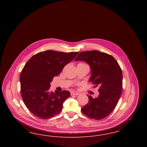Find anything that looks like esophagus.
Wrapping results in <instances>:
<instances>
[{
    "label": "esophagus",
    "mask_w": 147,
    "mask_h": 147,
    "mask_svg": "<svg viewBox=\"0 0 147 147\" xmlns=\"http://www.w3.org/2000/svg\"><path fill=\"white\" fill-rule=\"evenodd\" d=\"M79 94H80L79 92H74V91L70 92V95H78Z\"/></svg>",
    "instance_id": "obj_1"
}]
</instances>
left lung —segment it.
Instances as JSON below:
<instances>
[{
	"mask_svg": "<svg viewBox=\"0 0 147 147\" xmlns=\"http://www.w3.org/2000/svg\"><path fill=\"white\" fill-rule=\"evenodd\" d=\"M74 61L89 65V81L99 86L98 96L94 98L87 95L89 102L81 109L82 112L89 118L104 119L115 109L122 91V73L119 63L112 56L98 51L82 52Z\"/></svg>",
	"mask_w": 147,
	"mask_h": 147,
	"instance_id": "left-lung-1",
	"label": "left lung"
}]
</instances>
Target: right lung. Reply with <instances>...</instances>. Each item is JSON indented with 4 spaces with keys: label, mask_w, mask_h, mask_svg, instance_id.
Masks as SVG:
<instances>
[{
    "label": "right lung",
    "mask_w": 147,
    "mask_h": 147,
    "mask_svg": "<svg viewBox=\"0 0 147 147\" xmlns=\"http://www.w3.org/2000/svg\"><path fill=\"white\" fill-rule=\"evenodd\" d=\"M78 53L47 50L32 56L25 65L20 77L21 97L29 111L36 117L52 118L62 110L70 92L50 91V83Z\"/></svg>",
    "instance_id": "obj_1"
}]
</instances>
